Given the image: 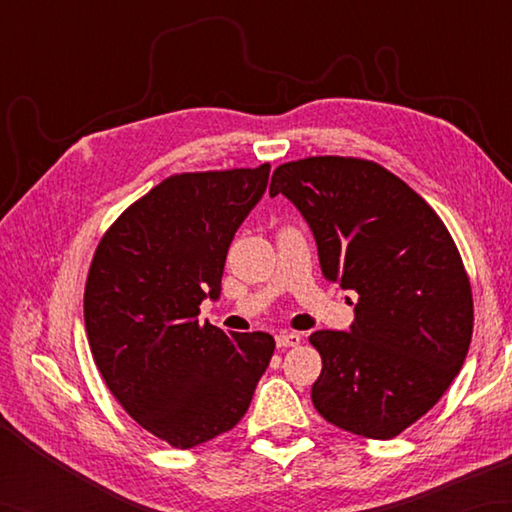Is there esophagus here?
Masks as SVG:
<instances>
[{"label": "esophagus", "instance_id": "1", "mask_svg": "<svg viewBox=\"0 0 512 512\" xmlns=\"http://www.w3.org/2000/svg\"><path fill=\"white\" fill-rule=\"evenodd\" d=\"M277 347H295L301 343V334L299 332H279L275 336Z\"/></svg>", "mask_w": 512, "mask_h": 512}]
</instances>
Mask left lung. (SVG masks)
Instances as JSON below:
<instances>
[{
  "mask_svg": "<svg viewBox=\"0 0 512 512\" xmlns=\"http://www.w3.org/2000/svg\"><path fill=\"white\" fill-rule=\"evenodd\" d=\"M310 224L325 279L354 290L350 332L310 334L323 361L312 402L334 427L389 440L449 389L469 352L473 295L438 213L378 162L312 156L279 165Z\"/></svg>",
  "mask_w": 512,
  "mask_h": 512,
  "instance_id": "left-lung-1",
  "label": "left lung"
}]
</instances>
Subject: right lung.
Returning <instances> with one entry per match:
<instances>
[{
  "label": "right lung",
  "mask_w": 512,
  "mask_h": 512,
  "mask_svg": "<svg viewBox=\"0 0 512 512\" xmlns=\"http://www.w3.org/2000/svg\"><path fill=\"white\" fill-rule=\"evenodd\" d=\"M268 173L264 162L169 176L127 206L92 257L83 314L94 363L129 416L176 449L231 431L275 352L268 332L198 321Z\"/></svg>",
  "instance_id": "add662e5"
}]
</instances>
